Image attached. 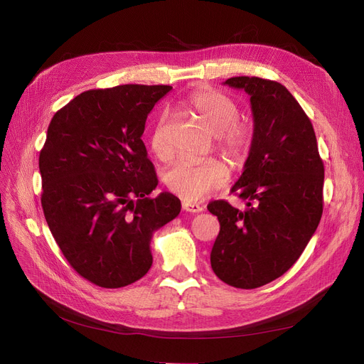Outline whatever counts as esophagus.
I'll list each match as a JSON object with an SVG mask.
<instances>
[{"instance_id": "34e87169", "label": "esophagus", "mask_w": 364, "mask_h": 364, "mask_svg": "<svg viewBox=\"0 0 364 364\" xmlns=\"http://www.w3.org/2000/svg\"><path fill=\"white\" fill-rule=\"evenodd\" d=\"M181 206H183L184 211H187V213H192V214H196V213H202V211H203V208H202L200 205H198V203H192V202H183V203H181Z\"/></svg>"}]
</instances>
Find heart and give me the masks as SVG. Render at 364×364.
<instances>
[{
    "instance_id": "obj_1",
    "label": "heart",
    "mask_w": 364,
    "mask_h": 364,
    "mask_svg": "<svg viewBox=\"0 0 364 364\" xmlns=\"http://www.w3.org/2000/svg\"><path fill=\"white\" fill-rule=\"evenodd\" d=\"M186 106L215 134L217 149L221 155L235 166L243 165L254 143V128L250 122L237 119L239 107L230 95L202 87L188 94ZM150 149L161 161L171 156L172 147L168 139L166 114H161L153 127ZM227 178V168L215 159L203 162L183 159L168 171L165 186L184 202H198L214 190L221 188Z\"/></svg>"
}]
</instances>
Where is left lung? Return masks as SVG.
<instances>
[{"instance_id":"1","label":"left lung","mask_w":364,"mask_h":364,"mask_svg":"<svg viewBox=\"0 0 364 364\" xmlns=\"http://www.w3.org/2000/svg\"><path fill=\"white\" fill-rule=\"evenodd\" d=\"M225 85L251 97L254 143L232 192L246 202L208 205L220 233L211 251L218 279L255 289L288 272L314 235L323 213L324 166L310 118L282 84L235 76Z\"/></svg>"}]
</instances>
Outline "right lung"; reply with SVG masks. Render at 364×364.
I'll return each mask as SVG.
<instances>
[{
    "mask_svg": "<svg viewBox=\"0 0 364 364\" xmlns=\"http://www.w3.org/2000/svg\"><path fill=\"white\" fill-rule=\"evenodd\" d=\"M169 85L88 90L55 112L40 153L41 205L73 270L117 289L151 267V235L174 220L180 199L158 186L141 140L147 114Z\"/></svg>",
    "mask_w": 364,
    "mask_h": 364,
    "instance_id": "right-lung-1",
    "label": "right lung"
}]
</instances>
